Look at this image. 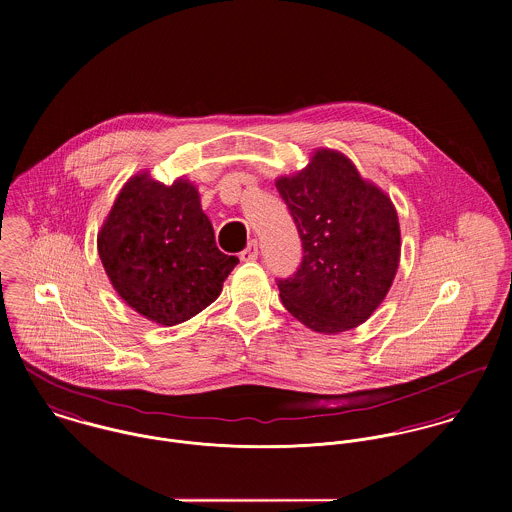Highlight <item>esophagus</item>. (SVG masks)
Returning <instances> with one entry per match:
<instances>
[{"instance_id": "esophagus-1", "label": "esophagus", "mask_w": 512, "mask_h": 512, "mask_svg": "<svg viewBox=\"0 0 512 512\" xmlns=\"http://www.w3.org/2000/svg\"><path fill=\"white\" fill-rule=\"evenodd\" d=\"M260 250H258V240H252L242 252H240V260L242 262H254L258 258Z\"/></svg>"}]
</instances>
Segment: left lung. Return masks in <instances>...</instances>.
I'll list each match as a JSON object with an SVG mask.
<instances>
[{
  "label": "left lung",
  "instance_id": "8db88e82",
  "mask_svg": "<svg viewBox=\"0 0 512 512\" xmlns=\"http://www.w3.org/2000/svg\"><path fill=\"white\" fill-rule=\"evenodd\" d=\"M303 260L280 280L293 317L315 333L359 327L390 290L400 264V222L390 197L361 177L341 151L319 147L309 163L276 179Z\"/></svg>",
  "mask_w": 512,
  "mask_h": 512
}]
</instances>
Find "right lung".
I'll return each mask as SVG.
<instances>
[{
	"mask_svg": "<svg viewBox=\"0 0 512 512\" xmlns=\"http://www.w3.org/2000/svg\"><path fill=\"white\" fill-rule=\"evenodd\" d=\"M96 244L118 295L163 327L209 307L238 264L217 248L197 187L185 177L163 185L147 171L126 181Z\"/></svg>",
	"mask_w": 512,
	"mask_h": 512,
	"instance_id": "obj_1",
	"label": "right lung"
}]
</instances>
